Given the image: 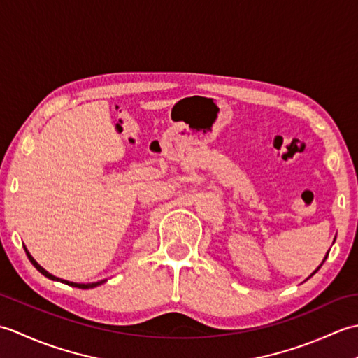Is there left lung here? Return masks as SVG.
I'll list each match as a JSON object with an SVG mask.
<instances>
[{"mask_svg": "<svg viewBox=\"0 0 358 358\" xmlns=\"http://www.w3.org/2000/svg\"><path fill=\"white\" fill-rule=\"evenodd\" d=\"M334 241H336V240H334ZM328 254H329V252H328ZM326 258H328V255H326V257H324V258H323V262H322V264H323V263H324V260H326ZM322 264H320V266H318V268H317V269H315V271H314V272H313V273H310V275H314V273H315V272H317V271H318V269H320V268H322ZM310 275H309V277H310ZM309 277H308V278H309ZM308 278H306V280H308Z\"/></svg>", "mask_w": 358, "mask_h": 358, "instance_id": "obj_1", "label": "left lung"}]
</instances>
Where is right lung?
<instances>
[{
	"label": "right lung",
	"instance_id": "right-lung-1",
	"mask_svg": "<svg viewBox=\"0 0 358 358\" xmlns=\"http://www.w3.org/2000/svg\"><path fill=\"white\" fill-rule=\"evenodd\" d=\"M24 249H26V254H27V257H29V260H30V263H32L35 268L40 271L44 277H48L49 280H53V281H62V283H66V285H69V286H73V287H80V289H90V287H96V286H100V285H103V283H106V281L108 280H100V281H96V283H73V281H67V280H63V278H58V277H55V275H52V273H49L48 271H45L43 266H40L36 262H35V258L30 255V252L27 250V248L24 246Z\"/></svg>",
	"mask_w": 358,
	"mask_h": 358
}]
</instances>
